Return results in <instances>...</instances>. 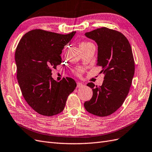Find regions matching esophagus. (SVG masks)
Listing matches in <instances>:
<instances>
[{
    "label": "esophagus",
    "instance_id": "esophagus-1",
    "mask_svg": "<svg viewBox=\"0 0 152 152\" xmlns=\"http://www.w3.org/2000/svg\"><path fill=\"white\" fill-rule=\"evenodd\" d=\"M84 86V84L81 83H79V82H78V83H77V87L78 88H83Z\"/></svg>",
    "mask_w": 152,
    "mask_h": 152
}]
</instances>
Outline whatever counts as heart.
<instances>
[{
  "instance_id": "1",
  "label": "heart",
  "mask_w": 152,
  "mask_h": 152,
  "mask_svg": "<svg viewBox=\"0 0 152 152\" xmlns=\"http://www.w3.org/2000/svg\"><path fill=\"white\" fill-rule=\"evenodd\" d=\"M89 43H82V44L80 45V46H81V45H88V44H89ZM83 68H78L76 69L75 73H76V74H77L78 75H80L81 73H83Z\"/></svg>"
}]
</instances>
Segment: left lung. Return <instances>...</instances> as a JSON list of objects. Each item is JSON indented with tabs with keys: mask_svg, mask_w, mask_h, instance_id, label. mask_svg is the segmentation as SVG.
<instances>
[{
	"mask_svg": "<svg viewBox=\"0 0 152 152\" xmlns=\"http://www.w3.org/2000/svg\"><path fill=\"white\" fill-rule=\"evenodd\" d=\"M98 45L97 66L105 74L100 86L89 83L93 96L84 105L88 112L103 117L114 113L124 104L135 71L132 50L129 40L120 32L102 27L86 32Z\"/></svg>",
	"mask_w": 152,
	"mask_h": 152,
	"instance_id": "1",
	"label": "left lung"
}]
</instances>
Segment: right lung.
I'll use <instances>...</instances> for the list:
<instances>
[{
	"mask_svg": "<svg viewBox=\"0 0 152 152\" xmlns=\"http://www.w3.org/2000/svg\"><path fill=\"white\" fill-rule=\"evenodd\" d=\"M75 31L61 34L34 29L24 35L15 51L17 79L27 103L41 115L51 116L63 110L69 94L77 86L70 77L57 82L52 78V69L61 62L64 47Z\"/></svg>",
	"mask_w": 152,
	"mask_h": 152,
	"instance_id": "add662e5",
	"label": "right lung"
}]
</instances>
